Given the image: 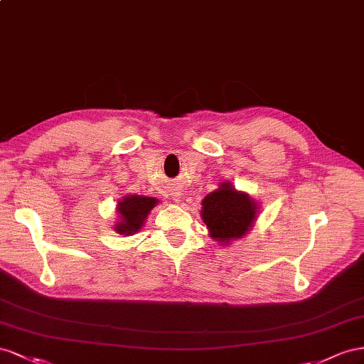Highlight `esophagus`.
Returning <instances> with one entry per match:
<instances>
[{"label":"esophagus","mask_w":364,"mask_h":364,"mask_svg":"<svg viewBox=\"0 0 364 364\" xmlns=\"http://www.w3.org/2000/svg\"><path fill=\"white\" fill-rule=\"evenodd\" d=\"M172 196H173V200H175V201H180V200H181V192L175 191V192H172Z\"/></svg>","instance_id":"34e87169"}]
</instances>
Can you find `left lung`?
Wrapping results in <instances>:
<instances>
[{"mask_svg": "<svg viewBox=\"0 0 364 364\" xmlns=\"http://www.w3.org/2000/svg\"><path fill=\"white\" fill-rule=\"evenodd\" d=\"M257 209V204L245 192H237L230 183H223L220 189L203 200L201 216L210 237L224 245L250 230Z\"/></svg>", "mask_w": 364, "mask_h": 364, "instance_id": "left-lung-1", "label": "left lung"}]
</instances>
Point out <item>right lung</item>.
I'll return each mask as SVG.
<instances>
[{
  "mask_svg": "<svg viewBox=\"0 0 364 364\" xmlns=\"http://www.w3.org/2000/svg\"><path fill=\"white\" fill-rule=\"evenodd\" d=\"M159 203L157 198L144 195H127L117 204V213L120 215L119 223L114 230L120 235H134L139 232L144 224V220Z\"/></svg>",
  "mask_w": 364,
  "mask_h": 364,
  "instance_id": "obj_1",
  "label": "right lung"
}]
</instances>
